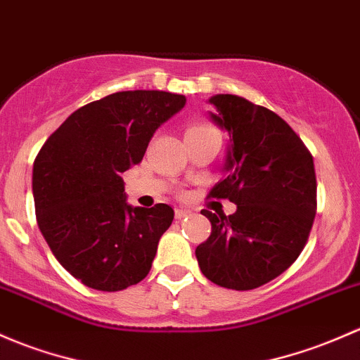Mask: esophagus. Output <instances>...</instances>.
Segmentation results:
<instances>
[{
    "instance_id": "obj_1",
    "label": "esophagus",
    "mask_w": 360,
    "mask_h": 360,
    "mask_svg": "<svg viewBox=\"0 0 360 360\" xmlns=\"http://www.w3.org/2000/svg\"><path fill=\"white\" fill-rule=\"evenodd\" d=\"M174 215H176V219H184V217H186V215H190V210L176 209V212H174Z\"/></svg>"
}]
</instances>
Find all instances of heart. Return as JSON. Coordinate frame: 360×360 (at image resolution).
Here are the masks:
<instances>
[{
    "mask_svg": "<svg viewBox=\"0 0 360 360\" xmlns=\"http://www.w3.org/2000/svg\"><path fill=\"white\" fill-rule=\"evenodd\" d=\"M207 132H217L214 126L207 122H193L188 126L186 129V136H193V134H207Z\"/></svg>",
    "mask_w": 360,
    "mask_h": 360,
    "instance_id": "1",
    "label": "heart"
}]
</instances>
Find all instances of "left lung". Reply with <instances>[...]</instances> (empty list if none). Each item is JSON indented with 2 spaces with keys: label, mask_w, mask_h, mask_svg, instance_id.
I'll return each instance as SVG.
<instances>
[{
  "label": "left lung",
  "mask_w": 360,
  "mask_h": 360,
  "mask_svg": "<svg viewBox=\"0 0 360 360\" xmlns=\"http://www.w3.org/2000/svg\"><path fill=\"white\" fill-rule=\"evenodd\" d=\"M210 119L228 131L226 177L209 193L236 212L202 210L212 233L195 250L203 276L229 290H253L278 278L304 250L316 217L310 151L274 112L236 94H215Z\"/></svg>",
  "instance_id": "8db88e82"
}]
</instances>
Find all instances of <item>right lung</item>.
Masks as SVG:
<instances>
[{"instance_id":"obj_1","label":"right lung","mask_w":360,"mask_h":360,"mask_svg":"<svg viewBox=\"0 0 360 360\" xmlns=\"http://www.w3.org/2000/svg\"><path fill=\"white\" fill-rule=\"evenodd\" d=\"M186 105L167 91H120L75 110L37 153L32 195L53 255L89 288L119 291L146 278L172 224L165 203L132 207L122 172L143 160L155 131Z\"/></svg>"}]
</instances>
